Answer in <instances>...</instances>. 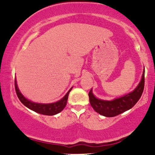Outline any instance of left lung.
<instances>
[{
	"mask_svg": "<svg viewBox=\"0 0 155 155\" xmlns=\"http://www.w3.org/2000/svg\"><path fill=\"white\" fill-rule=\"evenodd\" d=\"M144 73L143 71L139 84L132 92L114 101H108L96 98L91 90L89 92L90 105L96 112L107 117L117 116L127 110L130 109L138 102L143 93L144 89Z\"/></svg>",
	"mask_w": 155,
	"mask_h": 155,
	"instance_id": "1",
	"label": "left lung"
}]
</instances>
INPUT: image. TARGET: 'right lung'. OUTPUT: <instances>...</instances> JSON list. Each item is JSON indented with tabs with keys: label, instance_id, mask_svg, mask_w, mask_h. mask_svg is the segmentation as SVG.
I'll list each match as a JSON object with an SVG mask.
<instances>
[{
	"label": "right lung",
	"instance_id": "1",
	"mask_svg": "<svg viewBox=\"0 0 155 155\" xmlns=\"http://www.w3.org/2000/svg\"><path fill=\"white\" fill-rule=\"evenodd\" d=\"M15 90L16 93H17V97L19 99V101L22 102L26 107H28L30 109L33 110L37 113L41 114L44 115H49V116H52V115L57 114L60 113L63 110V108L65 107L67 104L68 97L69 92L71 90L72 88L70 89L67 94L65 95L61 100L56 103H53V104H36V103L32 102L31 101H28L25 97L23 96L21 92H19L18 87H17V81L16 79L15 80Z\"/></svg>",
	"mask_w": 155,
	"mask_h": 155
}]
</instances>
